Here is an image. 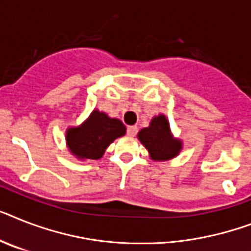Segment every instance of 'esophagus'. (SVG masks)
Listing matches in <instances>:
<instances>
[{
	"label": "esophagus",
	"instance_id": "obj_1",
	"mask_svg": "<svg viewBox=\"0 0 251 251\" xmlns=\"http://www.w3.org/2000/svg\"><path fill=\"white\" fill-rule=\"evenodd\" d=\"M136 133H137V127L136 126H129V127H127L128 136L133 137V136H136Z\"/></svg>",
	"mask_w": 251,
	"mask_h": 251
}]
</instances>
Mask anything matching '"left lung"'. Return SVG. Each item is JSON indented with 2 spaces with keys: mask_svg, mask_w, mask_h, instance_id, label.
<instances>
[{
  "mask_svg": "<svg viewBox=\"0 0 251 251\" xmlns=\"http://www.w3.org/2000/svg\"><path fill=\"white\" fill-rule=\"evenodd\" d=\"M137 137L148 149L152 160H169L177 156L182 150V141L172 136L168 119L163 114L152 118L150 126L142 128Z\"/></svg>",
  "mask_w": 251,
  "mask_h": 251,
  "instance_id": "left-lung-1",
  "label": "left lung"
}]
</instances>
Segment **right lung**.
Returning <instances> with one entry per match:
<instances>
[{
	"instance_id": "1",
	"label": "right lung",
	"mask_w": 251,
	"mask_h": 251,
	"mask_svg": "<svg viewBox=\"0 0 251 251\" xmlns=\"http://www.w3.org/2000/svg\"><path fill=\"white\" fill-rule=\"evenodd\" d=\"M126 134V126L117 118L107 117L102 111L93 110L78 127L66 129V145L78 159L97 160L115 138Z\"/></svg>"
}]
</instances>
